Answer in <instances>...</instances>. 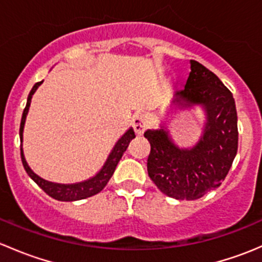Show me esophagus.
Wrapping results in <instances>:
<instances>
[{
  "mask_svg": "<svg viewBox=\"0 0 262 262\" xmlns=\"http://www.w3.org/2000/svg\"><path fill=\"white\" fill-rule=\"evenodd\" d=\"M147 128V118L144 114H137L133 118V129L137 136H142Z\"/></svg>",
  "mask_w": 262,
  "mask_h": 262,
  "instance_id": "obj_1",
  "label": "esophagus"
}]
</instances>
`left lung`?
Segmentation results:
<instances>
[{
    "label": "left lung",
    "mask_w": 262,
    "mask_h": 262,
    "mask_svg": "<svg viewBox=\"0 0 262 262\" xmlns=\"http://www.w3.org/2000/svg\"><path fill=\"white\" fill-rule=\"evenodd\" d=\"M185 89L175 92L173 104L181 109L200 105L207 123L202 138L192 148H179L167 129H148L150 144L148 176L170 198L195 200L221 186L238 148L237 112L232 92L212 71L190 60Z\"/></svg>",
    "instance_id": "left-lung-1"
}]
</instances>
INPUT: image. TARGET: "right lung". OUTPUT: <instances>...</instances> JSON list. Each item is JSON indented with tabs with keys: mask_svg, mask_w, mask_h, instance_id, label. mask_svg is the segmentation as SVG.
<instances>
[{
	"mask_svg": "<svg viewBox=\"0 0 262 262\" xmlns=\"http://www.w3.org/2000/svg\"><path fill=\"white\" fill-rule=\"evenodd\" d=\"M41 83H43V81L36 82L28 96V102H26V106L25 109H24L23 118H21V124H20L21 143H23L24 125H25V120H26V115H28V112H29V107H30L31 97H33L34 92L36 91V89H38ZM134 137H136V134H134L133 129L132 128L128 129V130L123 134V137L116 142V144L114 146V148H113L112 152H110L109 157H107L106 162L104 163L101 170H100L94 178L89 179V180L86 181L77 182V184H68V185L55 184V182H50V181L44 180V179L39 178L36 173L33 172V170L29 167L28 162L25 161V156H24V152H23V146L20 147L21 161H23V165H24V168H25L26 173H28V175L30 176L36 184H38V186L40 187V189H43L44 192H47L49 196H52L53 199L60 200V202H75V200L86 199V198L92 196V195L100 192L105 186H106V184L109 182L110 178H112L113 173H114L116 165H118V162L120 161L121 156H123V153L125 152L126 148L129 146V143H130V141L134 138Z\"/></svg>",
	"mask_w": 262,
	"mask_h": 262,
	"instance_id": "add662e5",
	"label": "right lung"
}]
</instances>
